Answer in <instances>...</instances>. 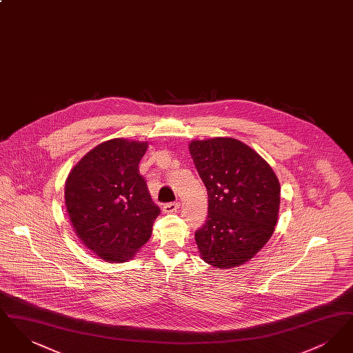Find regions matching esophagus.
<instances>
[{
    "label": "esophagus",
    "mask_w": 353,
    "mask_h": 353,
    "mask_svg": "<svg viewBox=\"0 0 353 353\" xmlns=\"http://www.w3.org/2000/svg\"><path fill=\"white\" fill-rule=\"evenodd\" d=\"M180 208V202H169L163 206L164 213H173Z\"/></svg>",
    "instance_id": "34e87169"
}]
</instances>
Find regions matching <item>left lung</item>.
<instances>
[{
	"label": "left lung",
	"instance_id": "left-lung-1",
	"mask_svg": "<svg viewBox=\"0 0 353 353\" xmlns=\"http://www.w3.org/2000/svg\"><path fill=\"white\" fill-rule=\"evenodd\" d=\"M193 163L208 190V219L196 232L202 259L217 269L250 261L274 233L281 185L256 152L233 137L193 140Z\"/></svg>",
	"mask_w": 353,
	"mask_h": 353
}]
</instances>
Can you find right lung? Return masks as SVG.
<instances>
[{"label": "right lung", "instance_id": "add662e5", "mask_svg": "<svg viewBox=\"0 0 353 353\" xmlns=\"http://www.w3.org/2000/svg\"><path fill=\"white\" fill-rule=\"evenodd\" d=\"M147 148V141L112 139L85 153L68 173L70 222L84 246L105 262L132 259L160 214L139 173Z\"/></svg>", "mask_w": 353, "mask_h": 353}]
</instances>
